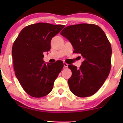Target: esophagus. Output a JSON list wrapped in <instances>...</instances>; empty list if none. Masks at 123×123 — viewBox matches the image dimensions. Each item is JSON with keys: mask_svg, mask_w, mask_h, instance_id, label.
<instances>
[{"mask_svg": "<svg viewBox=\"0 0 123 123\" xmlns=\"http://www.w3.org/2000/svg\"><path fill=\"white\" fill-rule=\"evenodd\" d=\"M68 66V64L67 63H65V62H64V67H65V68H67Z\"/></svg>", "mask_w": 123, "mask_h": 123, "instance_id": "1", "label": "esophagus"}]
</instances>
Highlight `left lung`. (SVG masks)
<instances>
[{
  "instance_id": "8db88e82",
  "label": "left lung",
  "mask_w": 123,
  "mask_h": 123,
  "mask_svg": "<svg viewBox=\"0 0 123 123\" xmlns=\"http://www.w3.org/2000/svg\"><path fill=\"white\" fill-rule=\"evenodd\" d=\"M72 44L74 53L84 58L80 68L68 65L72 76L68 80L74 95L80 97L93 95L108 77L111 67L110 43L100 27L94 24L71 25L60 32Z\"/></svg>"
}]
</instances>
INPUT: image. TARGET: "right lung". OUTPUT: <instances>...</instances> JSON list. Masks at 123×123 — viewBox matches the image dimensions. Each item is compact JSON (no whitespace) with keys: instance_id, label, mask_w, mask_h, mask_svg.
<instances>
[{"instance_id":"add662e5","label":"right lung","mask_w":123,"mask_h":123,"mask_svg":"<svg viewBox=\"0 0 123 123\" xmlns=\"http://www.w3.org/2000/svg\"><path fill=\"white\" fill-rule=\"evenodd\" d=\"M64 27L47 23L30 25L20 32L13 43L15 75L25 91L32 97L48 95L63 68L62 61L45 64L43 53L49 51L52 38Z\"/></svg>"}]
</instances>
